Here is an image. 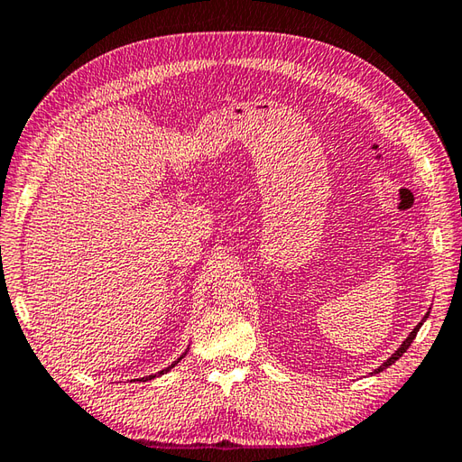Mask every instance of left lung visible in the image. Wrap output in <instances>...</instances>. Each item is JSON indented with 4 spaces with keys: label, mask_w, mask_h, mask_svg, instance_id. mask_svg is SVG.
I'll return each mask as SVG.
<instances>
[{
    "label": "left lung",
    "mask_w": 462,
    "mask_h": 462,
    "mask_svg": "<svg viewBox=\"0 0 462 462\" xmlns=\"http://www.w3.org/2000/svg\"><path fill=\"white\" fill-rule=\"evenodd\" d=\"M427 316H429V312H427ZM427 316H425V318H427ZM421 324H423V322H421ZM421 324H419V326H415V330H413L411 334H409V336H407V340H405V342H403L402 346H399V347H397V352H395V354H393L392 357H389V360H387V362H383V365H379V367H377V370H375V374H377V372H383V370H385V367H389V365H392L393 362H397V360H399V357H402V356L405 354V350H407V347H409V346H411V342L415 340V336H417V332H419V328H421Z\"/></svg>",
    "instance_id": "1"
}]
</instances>
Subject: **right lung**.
I'll return each mask as SVG.
<instances>
[{
	"instance_id": "obj_1",
	"label": "right lung",
	"mask_w": 462,
	"mask_h": 462,
	"mask_svg": "<svg viewBox=\"0 0 462 462\" xmlns=\"http://www.w3.org/2000/svg\"><path fill=\"white\" fill-rule=\"evenodd\" d=\"M183 356H186V354H183ZM183 356H181V357H183ZM181 357H178V362H180V360H181ZM178 362H173V364H171V365H170V367H166V370H162V372H160V374H158V375H162V374H166V372H170V370H171V367H173V365H176V364H178ZM152 377H156V375H150V377H142V379H152Z\"/></svg>"
}]
</instances>
